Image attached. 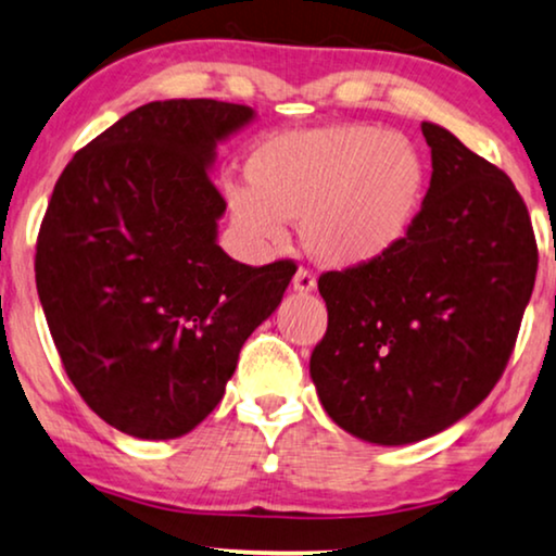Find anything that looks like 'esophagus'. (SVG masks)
Wrapping results in <instances>:
<instances>
[{
    "label": "esophagus",
    "instance_id": "34e87169",
    "mask_svg": "<svg viewBox=\"0 0 556 556\" xmlns=\"http://www.w3.org/2000/svg\"><path fill=\"white\" fill-rule=\"evenodd\" d=\"M292 287H294V292H300V294L315 292V287H317V282H315V274H313V271H307V269H300L298 274H294Z\"/></svg>",
    "mask_w": 556,
    "mask_h": 556
}]
</instances>
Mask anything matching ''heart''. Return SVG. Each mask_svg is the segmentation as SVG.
Returning a JSON list of instances; mask_svg holds the SVG:
<instances>
[{
  "instance_id": "b5f03b06",
  "label": "heart",
  "mask_w": 556,
  "mask_h": 556,
  "mask_svg": "<svg viewBox=\"0 0 556 556\" xmlns=\"http://www.w3.org/2000/svg\"><path fill=\"white\" fill-rule=\"evenodd\" d=\"M249 185H226L239 231L256 247L302 220L307 254L332 269L371 264L409 236L427 192V162L399 131L374 124L285 131L247 160Z\"/></svg>"
}]
</instances>
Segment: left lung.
<instances>
[{"mask_svg": "<svg viewBox=\"0 0 556 556\" xmlns=\"http://www.w3.org/2000/svg\"><path fill=\"white\" fill-rule=\"evenodd\" d=\"M432 180L412 231L371 264L323 274L328 332L309 376L340 429L412 445L470 414L501 379L536 279L527 205L498 167L421 122Z\"/></svg>", "mask_w": 556, "mask_h": 556, "instance_id": "1", "label": "left lung"}]
</instances>
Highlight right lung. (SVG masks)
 I'll return each mask as SVG.
<instances>
[{
	"mask_svg": "<svg viewBox=\"0 0 556 556\" xmlns=\"http://www.w3.org/2000/svg\"><path fill=\"white\" fill-rule=\"evenodd\" d=\"M254 116L213 99L144 103L55 182L35 254L42 313L73 387L131 438H182L216 409L294 274L218 247L216 147Z\"/></svg>",
	"mask_w": 556,
	"mask_h": 556,
	"instance_id": "1",
	"label": "right lung"
}]
</instances>
